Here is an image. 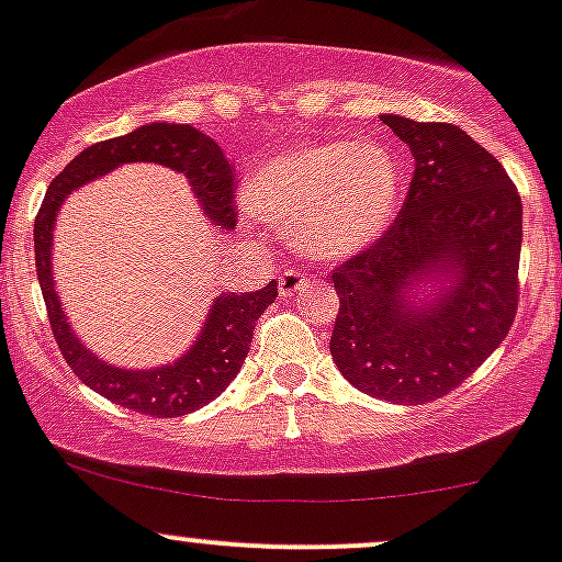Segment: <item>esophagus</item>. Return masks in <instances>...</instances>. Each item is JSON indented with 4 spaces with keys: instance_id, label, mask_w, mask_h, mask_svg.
<instances>
[{
    "instance_id": "esophagus-1",
    "label": "esophagus",
    "mask_w": 562,
    "mask_h": 562,
    "mask_svg": "<svg viewBox=\"0 0 562 562\" xmlns=\"http://www.w3.org/2000/svg\"><path fill=\"white\" fill-rule=\"evenodd\" d=\"M307 283H311V279H307L303 270L289 268L279 276V292L283 294V297H292L294 292H300V289L307 286Z\"/></svg>"
}]
</instances>
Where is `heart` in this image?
Returning a JSON list of instances; mask_svg holds the SVG:
<instances>
[{"mask_svg": "<svg viewBox=\"0 0 562 562\" xmlns=\"http://www.w3.org/2000/svg\"><path fill=\"white\" fill-rule=\"evenodd\" d=\"M402 201V171L378 142H311L265 160L246 203L279 222L303 255L346 259L389 231Z\"/></svg>", "mask_w": 562, "mask_h": 562, "instance_id": "obj_1", "label": "heart"}]
</instances>
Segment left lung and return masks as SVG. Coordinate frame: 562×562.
<instances>
[{
    "label": "left lung",
    "instance_id": "8db88e82",
    "mask_svg": "<svg viewBox=\"0 0 562 562\" xmlns=\"http://www.w3.org/2000/svg\"><path fill=\"white\" fill-rule=\"evenodd\" d=\"M383 123L415 173L394 225L331 270L340 311L329 351L353 389L426 404L472 375L515 322L522 203L504 166L458 125Z\"/></svg>",
    "mask_w": 562,
    "mask_h": 562
}]
</instances>
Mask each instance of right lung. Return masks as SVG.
I'll list each match as a JSON object with an SVG mask.
<instances>
[{
  "label": "right lung",
  "instance_id": "1",
  "mask_svg": "<svg viewBox=\"0 0 562 562\" xmlns=\"http://www.w3.org/2000/svg\"><path fill=\"white\" fill-rule=\"evenodd\" d=\"M136 160L160 162V166L184 173L209 220L220 225V231H233L235 173L220 144L192 125L149 123L125 136L106 138V142L82 149L53 179L37 220H34L37 279L47 316H50L53 337L61 348L66 364L82 383L104 400L134 409V413L153 415V418H179V415L195 413L198 407L220 396L238 375L240 364L249 353L255 322L262 316L265 307L279 297V289H276V281H270L259 292L220 294L216 303L211 305L198 340L173 364L153 367V370H123V367H114L90 353L80 337L71 331L61 300L56 297L50 265L53 227H56L58 209L77 187L104 177L123 162Z\"/></svg>",
  "mask_w": 562,
  "mask_h": 562
}]
</instances>
